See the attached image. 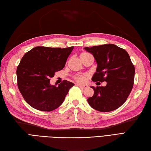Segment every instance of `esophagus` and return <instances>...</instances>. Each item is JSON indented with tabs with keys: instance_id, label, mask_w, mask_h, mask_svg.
Wrapping results in <instances>:
<instances>
[{
	"instance_id": "obj_1",
	"label": "esophagus",
	"mask_w": 151,
	"mask_h": 151,
	"mask_svg": "<svg viewBox=\"0 0 151 151\" xmlns=\"http://www.w3.org/2000/svg\"><path fill=\"white\" fill-rule=\"evenodd\" d=\"M78 86H79V87L81 88V89H86V88H87L88 87L87 85H80V84H78Z\"/></svg>"
}]
</instances>
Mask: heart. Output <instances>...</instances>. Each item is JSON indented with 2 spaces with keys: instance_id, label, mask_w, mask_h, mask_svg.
<instances>
[{
  "instance_id": "b5f03b06",
  "label": "heart",
  "mask_w": 151,
  "mask_h": 151,
  "mask_svg": "<svg viewBox=\"0 0 151 151\" xmlns=\"http://www.w3.org/2000/svg\"><path fill=\"white\" fill-rule=\"evenodd\" d=\"M87 54H88L86 53V52H82L81 54V55H80V58H83L86 55H87ZM73 78L76 82H77L78 83H83V82H84L86 81V76L83 75H75L73 76Z\"/></svg>"
}]
</instances>
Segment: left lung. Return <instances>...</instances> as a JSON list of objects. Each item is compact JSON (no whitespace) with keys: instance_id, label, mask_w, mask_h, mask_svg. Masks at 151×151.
Here are the masks:
<instances>
[{"instance_id":"8db88e82","label":"left lung","mask_w":151,"mask_h":151,"mask_svg":"<svg viewBox=\"0 0 151 151\" xmlns=\"http://www.w3.org/2000/svg\"><path fill=\"white\" fill-rule=\"evenodd\" d=\"M84 49L93 55L97 63L92 81L107 82L106 86H91L94 94L88 99L89 106L101 112L116 110L127 101L133 88L135 68L129 54L114 44Z\"/></svg>"}]
</instances>
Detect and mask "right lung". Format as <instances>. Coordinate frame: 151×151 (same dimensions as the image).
Listing matches in <instances>:
<instances>
[{
    "mask_svg": "<svg viewBox=\"0 0 151 151\" xmlns=\"http://www.w3.org/2000/svg\"><path fill=\"white\" fill-rule=\"evenodd\" d=\"M73 47H36L22 58L17 68V86L27 103L36 110L50 111L63 103L73 82L64 80L58 86L50 78L63 69Z\"/></svg>",
    "mask_w": 151,
    "mask_h": 151,
    "instance_id": "obj_1",
    "label": "right lung"
}]
</instances>
